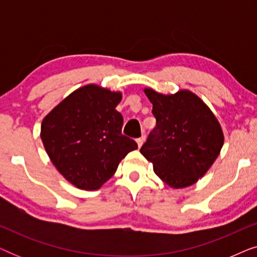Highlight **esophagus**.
<instances>
[{
  "label": "esophagus",
  "instance_id": "1",
  "mask_svg": "<svg viewBox=\"0 0 257 257\" xmlns=\"http://www.w3.org/2000/svg\"><path fill=\"white\" fill-rule=\"evenodd\" d=\"M144 139H145V137L143 136L142 138H138V139L136 140L137 144H138V147H139V149H140V147H142V145H143V143H144Z\"/></svg>",
  "mask_w": 257,
  "mask_h": 257
}]
</instances>
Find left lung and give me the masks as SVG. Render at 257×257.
Returning <instances> with one entry per match:
<instances>
[{
	"label": "left lung",
	"instance_id": "obj_1",
	"mask_svg": "<svg viewBox=\"0 0 257 257\" xmlns=\"http://www.w3.org/2000/svg\"><path fill=\"white\" fill-rule=\"evenodd\" d=\"M144 92L153 104L157 126L140 153L171 188L194 185L212 167L223 146L216 115L189 90L164 94L145 87Z\"/></svg>",
	"mask_w": 257,
	"mask_h": 257
}]
</instances>
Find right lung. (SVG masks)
<instances>
[{
	"instance_id": "1",
	"label": "right lung",
	"mask_w": 257,
	"mask_h": 257,
	"mask_svg": "<svg viewBox=\"0 0 257 257\" xmlns=\"http://www.w3.org/2000/svg\"><path fill=\"white\" fill-rule=\"evenodd\" d=\"M122 93L97 84L77 89L42 120L41 139L51 163L70 184L84 191L101 187L128 152L138 149L121 135L115 110Z\"/></svg>"
}]
</instances>
